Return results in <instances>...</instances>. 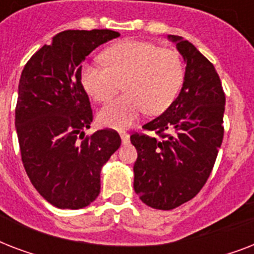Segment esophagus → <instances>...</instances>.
I'll use <instances>...</instances> for the list:
<instances>
[{"mask_svg": "<svg viewBox=\"0 0 254 254\" xmlns=\"http://www.w3.org/2000/svg\"><path fill=\"white\" fill-rule=\"evenodd\" d=\"M120 137H121V141H123L124 145L129 143V134H127V131H120Z\"/></svg>", "mask_w": 254, "mask_h": 254, "instance_id": "esophagus-1", "label": "esophagus"}]
</instances>
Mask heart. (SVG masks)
Listing matches in <instances>:
<instances>
[{
    "label": "heart",
    "mask_w": 254,
    "mask_h": 254,
    "mask_svg": "<svg viewBox=\"0 0 254 254\" xmlns=\"http://www.w3.org/2000/svg\"><path fill=\"white\" fill-rule=\"evenodd\" d=\"M105 65L87 63L80 73L88 95L105 103L120 91L127 93L100 111L105 127L127 129L143 111L158 115L166 111L181 91L185 69L175 51L142 41H123L104 51Z\"/></svg>",
    "instance_id": "1"
}]
</instances>
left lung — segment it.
Returning a JSON list of instances; mask_svg holds the SVG:
<instances>
[{
  "mask_svg": "<svg viewBox=\"0 0 254 254\" xmlns=\"http://www.w3.org/2000/svg\"><path fill=\"white\" fill-rule=\"evenodd\" d=\"M169 41L186 63L179 95L162 115L143 125L161 138L133 134L137 149L134 191L146 205L173 209L191 200L208 179L223 142L225 95L213 64L178 35Z\"/></svg>",
  "mask_w": 254,
  "mask_h": 254,
  "instance_id": "left-lung-1",
  "label": "left lung"
}]
</instances>
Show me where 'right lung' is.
<instances>
[{"mask_svg": "<svg viewBox=\"0 0 254 254\" xmlns=\"http://www.w3.org/2000/svg\"><path fill=\"white\" fill-rule=\"evenodd\" d=\"M112 30H65L26 63L18 85L15 129L22 162L38 192L57 208L79 209L100 193V173L121 145L117 131L84 138L92 109L81 63Z\"/></svg>", "mask_w": 254, "mask_h": 254, "instance_id": "1", "label": "right lung"}]
</instances>
